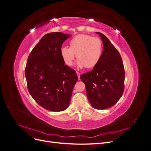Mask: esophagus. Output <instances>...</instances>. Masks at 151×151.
<instances>
[{"label": "esophagus", "instance_id": "obj_1", "mask_svg": "<svg viewBox=\"0 0 151 151\" xmlns=\"http://www.w3.org/2000/svg\"><path fill=\"white\" fill-rule=\"evenodd\" d=\"M77 76H78V78H79V80H80V76H81V74H80L79 72H77Z\"/></svg>", "mask_w": 151, "mask_h": 151}]
</instances>
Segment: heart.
<instances>
[{
    "label": "heart",
    "instance_id": "heart-1",
    "mask_svg": "<svg viewBox=\"0 0 151 151\" xmlns=\"http://www.w3.org/2000/svg\"><path fill=\"white\" fill-rule=\"evenodd\" d=\"M70 47H63L60 53L66 65L73 64L76 54L78 59L77 64L79 68H92L99 63L101 58L103 45L101 39L85 34L73 37L69 42Z\"/></svg>",
    "mask_w": 151,
    "mask_h": 151
}]
</instances>
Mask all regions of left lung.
<instances>
[{
	"label": "left lung",
	"instance_id": "obj_1",
	"mask_svg": "<svg viewBox=\"0 0 151 151\" xmlns=\"http://www.w3.org/2000/svg\"><path fill=\"white\" fill-rule=\"evenodd\" d=\"M103 43L101 59L93 70L81 75L89 103L95 109L115 104L124 91L125 70L120 53L106 36L98 33Z\"/></svg>",
	"mask_w": 151,
	"mask_h": 151
}]
</instances>
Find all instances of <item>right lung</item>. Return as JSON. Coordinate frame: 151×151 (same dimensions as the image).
<instances>
[{"label":"right lung","mask_w":151,"mask_h":151,"mask_svg":"<svg viewBox=\"0 0 151 151\" xmlns=\"http://www.w3.org/2000/svg\"><path fill=\"white\" fill-rule=\"evenodd\" d=\"M70 36L60 32L44 35L32 50L25 68L27 87L39 105L52 111L65 110L70 102L76 72L65 65L60 50Z\"/></svg>","instance_id":"right-lung-1"}]
</instances>
